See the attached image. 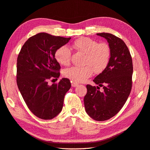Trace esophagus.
Wrapping results in <instances>:
<instances>
[{"label": "esophagus", "mask_w": 150, "mask_h": 150, "mask_svg": "<svg viewBox=\"0 0 150 150\" xmlns=\"http://www.w3.org/2000/svg\"><path fill=\"white\" fill-rule=\"evenodd\" d=\"M78 85H79V84L76 83H75V82H71V86L76 87V86H77Z\"/></svg>", "instance_id": "1"}]
</instances>
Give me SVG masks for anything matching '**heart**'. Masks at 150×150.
Wrapping results in <instances>:
<instances>
[{
	"mask_svg": "<svg viewBox=\"0 0 150 150\" xmlns=\"http://www.w3.org/2000/svg\"><path fill=\"white\" fill-rule=\"evenodd\" d=\"M73 47L85 54V67H72L64 71V75L75 82H84L92 76L93 71L100 74L108 67L110 57V48L106 42L98 43L91 38L83 37L76 40ZM71 51L66 46H61L55 53L57 62L62 65H68L70 62Z\"/></svg>",
	"mask_w": 150,
	"mask_h": 150,
	"instance_id": "1",
	"label": "heart"
}]
</instances>
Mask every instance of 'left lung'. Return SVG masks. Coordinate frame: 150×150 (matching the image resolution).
Wrapping results in <instances>:
<instances>
[{
  "mask_svg": "<svg viewBox=\"0 0 150 150\" xmlns=\"http://www.w3.org/2000/svg\"><path fill=\"white\" fill-rule=\"evenodd\" d=\"M107 40L110 48L109 62L102 73L93 81L103 86L87 85L84 98L85 110L90 117L98 121L106 120L117 114L124 106L132 90V59L125 43L112 34L97 33Z\"/></svg>",
  "mask_w": 150,
  "mask_h": 150,
  "instance_id": "left-lung-1",
  "label": "left lung"
}]
</instances>
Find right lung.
<instances>
[{
	"label": "right lung",
	"mask_w": 150,
	"mask_h": 150,
	"mask_svg": "<svg viewBox=\"0 0 150 150\" xmlns=\"http://www.w3.org/2000/svg\"><path fill=\"white\" fill-rule=\"evenodd\" d=\"M70 39L38 33L25 42L18 54V89L28 108L40 119L56 117L62 109L65 95L71 87L70 80L64 78L58 84L48 85L49 79H57L60 76V66L55 58V51Z\"/></svg>",
	"instance_id": "obj_1"
}]
</instances>
